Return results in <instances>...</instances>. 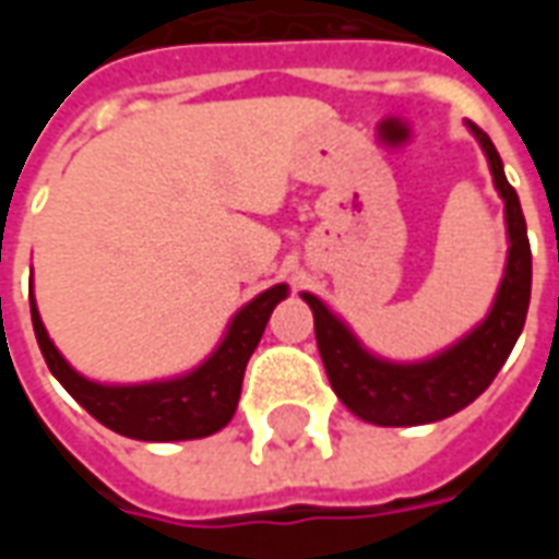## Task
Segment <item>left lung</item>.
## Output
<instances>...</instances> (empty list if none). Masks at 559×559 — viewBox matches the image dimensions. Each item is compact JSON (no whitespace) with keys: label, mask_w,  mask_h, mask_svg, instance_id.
Returning <instances> with one entry per match:
<instances>
[{"label":"left lung","mask_w":559,"mask_h":559,"mask_svg":"<svg viewBox=\"0 0 559 559\" xmlns=\"http://www.w3.org/2000/svg\"><path fill=\"white\" fill-rule=\"evenodd\" d=\"M467 128L479 140L491 167L493 188L503 197L506 239H509L503 278L493 296L491 311L479 326H473L464 338H457L452 347L433 353L428 359L389 362L362 347V341L353 335L350 326L338 314H332L314 293H302V299L314 311L317 347L329 383L347 411L371 425H383V428L428 425L464 411L491 386L527 320L533 257H530L524 212L518 203L515 188L506 182L503 160L497 155L491 138L473 122H467Z\"/></svg>","instance_id":"1"}]
</instances>
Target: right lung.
I'll return each mask as SVG.
<instances>
[{"instance_id": "add662e5", "label": "right lung", "mask_w": 559, "mask_h": 559, "mask_svg": "<svg viewBox=\"0 0 559 559\" xmlns=\"http://www.w3.org/2000/svg\"><path fill=\"white\" fill-rule=\"evenodd\" d=\"M290 287L275 284L233 314L230 326L215 350L188 374L152 380V383H98L66 362L56 350L38 314L35 296L29 293L32 326L44 353L50 374L68 389V395L110 431L146 440V443H173V440H197L221 431L236 413L242 395L245 365L263 338L269 317L281 299H287Z\"/></svg>"}]
</instances>
